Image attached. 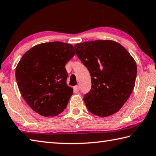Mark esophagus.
Masks as SVG:
<instances>
[{"instance_id":"34e87169","label":"esophagus","mask_w":156,"mask_h":156,"mask_svg":"<svg viewBox=\"0 0 156 156\" xmlns=\"http://www.w3.org/2000/svg\"><path fill=\"white\" fill-rule=\"evenodd\" d=\"M74 89H75V90L76 92H78L79 90H80V86H75V88H74Z\"/></svg>"}]
</instances>
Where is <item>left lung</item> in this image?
Here are the masks:
<instances>
[{
	"mask_svg": "<svg viewBox=\"0 0 156 156\" xmlns=\"http://www.w3.org/2000/svg\"><path fill=\"white\" fill-rule=\"evenodd\" d=\"M75 48L91 76V89L83 97L88 110L100 117L117 112L134 88V59L123 46L112 40L76 44Z\"/></svg>",
	"mask_w": 156,
	"mask_h": 156,
	"instance_id": "8db88e82",
	"label": "left lung"
}]
</instances>
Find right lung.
<instances>
[{
	"instance_id": "add662e5",
	"label": "right lung",
	"mask_w": 156,
	"mask_h": 156,
	"mask_svg": "<svg viewBox=\"0 0 156 156\" xmlns=\"http://www.w3.org/2000/svg\"><path fill=\"white\" fill-rule=\"evenodd\" d=\"M75 54L72 45L59 42L40 44L24 54L16 79L22 96L35 112L54 116L66 108L73 89L66 83L65 65Z\"/></svg>"
}]
</instances>
